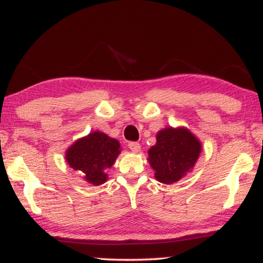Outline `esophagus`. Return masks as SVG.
<instances>
[{"label":"esophagus","mask_w":263,"mask_h":263,"mask_svg":"<svg viewBox=\"0 0 263 263\" xmlns=\"http://www.w3.org/2000/svg\"><path fill=\"white\" fill-rule=\"evenodd\" d=\"M128 148L131 149L132 152L134 153H138L139 151H141V144L137 142H129L128 143Z\"/></svg>","instance_id":"1"}]
</instances>
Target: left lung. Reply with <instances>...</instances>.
Listing matches in <instances>:
<instances>
[{"label": "left lung", "mask_w": 263, "mask_h": 263, "mask_svg": "<svg viewBox=\"0 0 263 263\" xmlns=\"http://www.w3.org/2000/svg\"><path fill=\"white\" fill-rule=\"evenodd\" d=\"M200 153V141L188 128L166 127L156 135L155 145L148 151V160L155 178L172 184L192 171Z\"/></svg>", "instance_id": "8db88e82"}]
</instances>
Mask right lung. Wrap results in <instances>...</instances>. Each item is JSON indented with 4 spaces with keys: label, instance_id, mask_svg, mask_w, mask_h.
Segmentation results:
<instances>
[{
    "label": "right lung",
    "instance_id": "1",
    "mask_svg": "<svg viewBox=\"0 0 263 263\" xmlns=\"http://www.w3.org/2000/svg\"><path fill=\"white\" fill-rule=\"evenodd\" d=\"M120 154V143L103 132H91L76 141L65 153V160L75 171H81L85 181L93 185L107 181L110 168Z\"/></svg>",
    "mask_w": 263,
    "mask_h": 263
}]
</instances>
